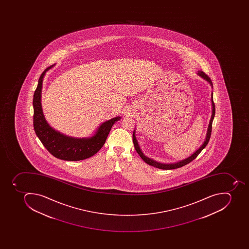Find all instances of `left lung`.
Masks as SVG:
<instances>
[{
    "label": "left lung",
    "mask_w": 249,
    "mask_h": 249,
    "mask_svg": "<svg viewBox=\"0 0 249 249\" xmlns=\"http://www.w3.org/2000/svg\"><path fill=\"white\" fill-rule=\"evenodd\" d=\"M198 75L204 78L205 80L207 81L208 82H210V85L213 87V82H212L211 79L210 77L208 76L207 74H205L202 71H198ZM213 93H212V106H213V112H212L211 119H210V124L208 126L207 134H206V139L205 141L202 143V145L198 148L197 150L193 154L191 155L190 157H188V158L184 159L182 160L178 161V162H174V163H162V162H159L157 161L152 160V159L149 158V157H145V155L143 154L142 152L140 147H139V144H138L137 139L135 138V131H133V139L134 145H135V149L137 152L138 154L140 156L143 160L146 162L147 164L153 166V167H157V168L162 169V170H173V169L179 168V167H183L184 165L188 164L189 162H192L193 160L198 157V155L202 152V149L207 145L208 142L210 141V136H211L212 132V124H213V121L214 119V116H215V104L213 102Z\"/></svg>",
    "instance_id": "8db88e82"
}]
</instances>
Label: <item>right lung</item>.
Here are the masks:
<instances>
[{"label":"right lung","mask_w":249,"mask_h":249,"mask_svg":"<svg viewBox=\"0 0 249 249\" xmlns=\"http://www.w3.org/2000/svg\"><path fill=\"white\" fill-rule=\"evenodd\" d=\"M43 71L38 81L34 96V127L36 134L46 149L56 158L67 161H78L89 158L96 154L104 145L112 126L121 119L116 117L104 122L96 134L90 138H73L53 129L46 121L41 106L43 78L47 71Z\"/></svg>","instance_id":"right-lung-1"}]
</instances>
